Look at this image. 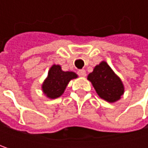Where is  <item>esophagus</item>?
I'll return each mask as SVG.
<instances>
[{"mask_svg": "<svg viewBox=\"0 0 148 148\" xmlns=\"http://www.w3.org/2000/svg\"><path fill=\"white\" fill-rule=\"evenodd\" d=\"M77 73L79 74V76H80V77H86V75L85 69H79V70H78Z\"/></svg>", "mask_w": 148, "mask_h": 148, "instance_id": "34e87169", "label": "esophagus"}]
</instances>
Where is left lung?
I'll return each instance as SVG.
<instances>
[{"label":"left lung","instance_id":"1","mask_svg":"<svg viewBox=\"0 0 148 148\" xmlns=\"http://www.w3.org/2000/svg\"><path fill=\"white\" fill-rule=\"evenodd\" d=\"M87 79L92 82L98 95L109 103L116 102L124 93L121 79L105 62L97 65L93 71L88 74Z\"/></svg>","mask_w":148,"mask_h":148}]
</instances>
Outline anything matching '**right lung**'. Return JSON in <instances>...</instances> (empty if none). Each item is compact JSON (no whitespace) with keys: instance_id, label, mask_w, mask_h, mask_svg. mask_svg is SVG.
<instances>
[{"instance_id":"right-lung-1","label":"right lung","mask_w":148,"mask_h":148,"mask_svg":"<svg viewBox=\"0 0 148 148\" xmlns=\"http://www.w3.org/2000/svg\"><path fill=\"white\" fill-rule=\"evenodd\" d=\"M77 77L78 75L74 72L62 71L60 65L54 64L49 70L48 76L42 85V90L49 99L59 98L64 92L69 82Z\"/></svg>"}]
</instances>
